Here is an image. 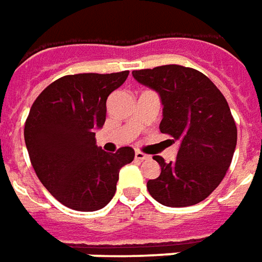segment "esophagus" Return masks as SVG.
Returning a JSON list of instances; mask_svg holds the SVG:
<instances>
[{"mask_svg": "<svg viewBox=\"0 0 262 262\" xmlns=\"http://www.w3.org/2000/svg\"><path fill=\"white\" fill-rule=\"evenodd\" d=\"M135 159H136L137 161H144V160L150 159V156L142 153V151H136V153H135Z\"/></svg>", "mask_w": 262, "mask_h": 262, "instance_id": "obj_1", "label": "esophagus"}]
</instances>
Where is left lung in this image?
<instances>
[{"label": "left lung", "mask_w": 262, "mask_h": 262, "mask_svg": "<svg viewBox=\"0 0 262 262\" xmlns=\"http://www.w3.org/2000/svg\"><path fill=\"white\" fill-rule=\"evenodd\" d=\"M132 74L161 97L160 132L181 140L176 161L165 163L154 156L161 174L148 180V192L171 208L202 202L225 178L236 148V122L226 98L206 75L191 67L167 64Z\"/></svg>", "instance_id": "left-lung-1"}]
</instances>
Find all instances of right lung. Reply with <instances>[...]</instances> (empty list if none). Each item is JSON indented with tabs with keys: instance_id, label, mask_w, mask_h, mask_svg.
Masks as SVG:
<instances>
[{
	"instance_id": "add662e5",
	"label": "right lung",
	"mask_w": 262,
	"mask_h": 262,
	"mask_svg": "<svg viewBox=\"0 0 262 262\" xmlns=\"http://www.w3.org/2000/svg\"><path fill=\"white\" fill-rule=\"evenodd\" d=\"M129 71L64 75L43 90L25 122L32 167L45 188L74 210L94 212L114 198L119 170L135 159L129 146L98 148L95 129L106 118V99Z\"/></svg>"
}]
</instances>
